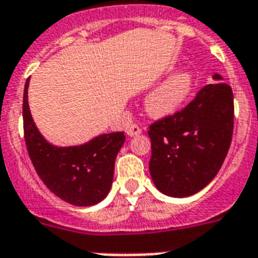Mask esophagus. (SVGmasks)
Listing matches in <instances>:
<instances>
[{"mask_svg": "<svg viewBox=\"0 0 258 258\" xmlns=\"http://www.w3.org/2000/svg\"><path fill=\"white\" fill-rule=\"evenodd\" d=\"M127 136H131V137H135V136L141 135V127L139 125H136V123H132L131 126L126 129Z\"/></svg>", "mask_w": 258, "mask_h": 258, "instance_id": "esophagus-1", "label": "esophagus"}]
</instances>
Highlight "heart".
Instances as JSON below:
<instances>
[{"instance_id":"1","label":"heart","mask_w":258,"mask_h":258,"mask_svg":"<svg viewBox=\"0 0 258 258\" xmlns=\"http://www.w3.org/2000/svg\"><path fill=\"white\" fill-rule=\"evenodd\" d=\"M195 89V76L178 71L156 86L145 98V110L153 118H165L180 110Z\"/></svg>"}]
</instances>
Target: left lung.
<instances>
[{
  "mask_svg": "<svg viewBox=\"0 0 258 258\" xmlns=\"http://www.w3.org/2000/svg\"><path fill=\"white\" fill-rule=\"evenodd\" d=\"M214 81H222L213 74ZM233 93L224 82L204 86L181 112L150 125L149 170L158 190L189 197L207 186L221 168L233 135Z\"/></svg>",
  "mask_w": 258,
  "mask_h": 258,
  "instance_id": "left-lung-1",
  "label": "left lung"
}]
</instances>
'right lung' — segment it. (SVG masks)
I'll list each match as a JSON object with an SVG mask.
<instances>
[{
  "mask_svg": "<svg viewBox=\"0 0 258 258\" xmlns=\"http://www.w3.org/2000/svg\"><path fill=\"white\" fill-rule=\"evenodd\" d=\"M25 84L22 116L29 157L37 174L57 197L74 207H92L108 196L114 162L125 142L123 132L106 133L76 146H55L46 141L33 121Z\"/></svg>",
  "mask_w": 258,
  "mask_h": 258,
  "instance_id": "obj_1",
  "label": "right lung"
}]
</instances>
